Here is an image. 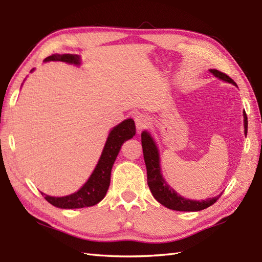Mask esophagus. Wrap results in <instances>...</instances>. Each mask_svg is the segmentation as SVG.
<instances>
[{
    "label": "esophagus",
    "mask_w": 262,
    "mask_h": 262,
    "mask_svg": "<svg viewBox=\"0 0 262 262\" xmlns=\"http://www.w3.org/2000/svg\"><path fill=\"white\" fill-rule=\"evenodd\" d=\"M135 124L138 130H143L148 126L149 124V118L145 114H138L135 117Z\"/></svg>",
    "instance_id": "34e87169"
}]
</instances>
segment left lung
Returning <instances> with one entry per match:
<instances>
[{
  "instance_id": "obj_1",
  "label": "left lung",
  "mask_w": 262,
  "mask_h": 262,
  "mask_svg": "<svg viewBox=\"0 0 262 262\" xmlns=\"http://www.w3.org/2000/svg\"><path fill=\"white\" fill-rule=\"evenodd\" d=\"M211 73L219 79L223 80L225 82L232 83V84L236 85V83L233 81L231 77L220 72L217 70H210ZM244 133H248V117L247 114L244 113ZM142 147H143V155L144 161H145L146 171H147V185L149 187L153 197L158 200L160 204H162L165 207L173 210L179 211H197L203 210L205 208L209 207L217 202L220 196L214 198H208L202 202H197V200H190L187 198L181 197L179 193L176 192L168 183L163 179L162 174H161V168H160V160H159V152L158 148L155 146V143L153 142L152 137L149 136L147 132L142 133Z\"/></svg>"
}]
</instances>
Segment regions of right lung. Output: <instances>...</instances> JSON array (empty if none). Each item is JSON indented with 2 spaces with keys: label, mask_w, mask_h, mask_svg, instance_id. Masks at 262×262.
I'll return each mask as SVG.
<instances>
[{
  "label": "right lung",
  "mask_w": 262,
  "mask_h": 262,
  "mask_svg": "<svg viewBox=\"0 0 262 262\" xmlns=\"http://www.w3.org/2000/svg\"><path fill=\"white\" fill-rule=\"evenodd\" d=\"M48 60H59V62L76 65L80 64V57L77 55L72 54H54L52 56L45 58V62H48ZM135 134L136 127L133 119H126L118 126H116L110 132L101 158H100L96 169H94L93 173L85 182V185L79 191L70 194V196L51 197L45 194V199L53 206L65 209L90 207V206H94L99 202H101L108 191L111 169H113L114 162L119 153L122 143L127 140H130L133 136H135Z\"/></svg>",
  "instance_id": "1"
}]
</instances>
